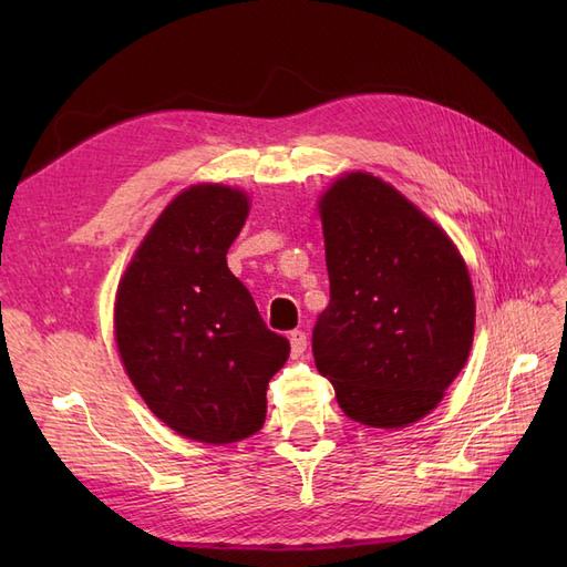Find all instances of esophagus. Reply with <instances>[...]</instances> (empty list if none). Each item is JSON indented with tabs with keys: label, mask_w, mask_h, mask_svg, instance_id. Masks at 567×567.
Returning <instances> with one entry per match:
<instances>
[{
	"label": "esophagus",
	"mask_w": 567,
	"mask_h": 567,
	"mask_svg": "<svg viewBox=\"0 0 567 567\" xmlns=\"http://www.w3.org/2000/svg\"><path fill=\"white\" fill-rule=\"evenodd\" d=\"M288 340H290V354H293L296 359L302 357V352L307 350V336L302 331H290Z\"/></svg>",
	"instance_id": "34e87169"
}]
</instances>
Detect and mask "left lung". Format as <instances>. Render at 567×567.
Returning a JSON list of instances; mask_svg holds the SVG:
<instances>
[{
    "label": "left lung",
    "instance_id": "1",
    "mask_svg": "<svg viewBox=\"0 0 567 567\" xmlns=\"http://www.w3.org/2000/svg\"><path fill=\"white\" fill-rule=\"evenodd\" d=\"M331 302L312 352L346 416L398 431L442 402L466 367L475 296L458 248L437 221L364 169L317 200Z\"/></svg>",
    "mask_w": 567,
    "mask_h": 567
}]
</instances>
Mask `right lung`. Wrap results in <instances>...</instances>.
Here are the masks:
<instances>
[{
  "mask_svg": "<svg viewBox=\"0 0 567 567\" xmlns=\"http://www.w3.org/2000/svg\"><path fill=\"white\" fill-rule=\"evenodd\" d=\"M250 213L238 186H186L120 277L113 333L132 385L167 427L203 444L241 442L267 416L290 346L269 331L227 250Z\"/></svg>",
  "mask_w": 567,
  "mask_h": 567,
  "instance_id": "right-lung-1",
  "label": "right lung"
}]
</instances>
